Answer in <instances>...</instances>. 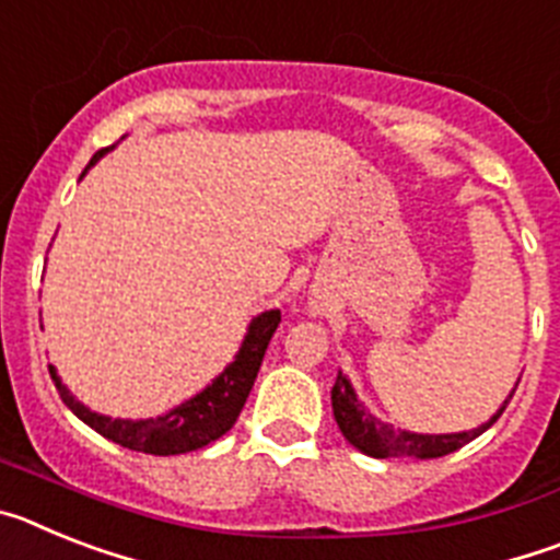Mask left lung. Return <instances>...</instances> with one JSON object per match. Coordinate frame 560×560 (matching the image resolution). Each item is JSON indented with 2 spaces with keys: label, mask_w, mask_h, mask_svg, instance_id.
Here are the masks:
<instances>
[{
  "label": "left lung",
  "mask_w": 560,
  "mask_h": 560,
  "mask_svg": "<svg viewBox=\"0 0 560 560\" xmlns=\"http://www.w3.org/2000/svg\"><path fill=\"white\" fill-rule=\"evenodd\" d=\"M518 387V381H516ZM513 393L502 400V407L491 415V420H485L482 427L468 429V432H452V434H420L409 432V429H393L389 423L375 418L364 404L355 395L353 384L345 373H336V384L330 389V404H334V418L339 432L345 434L350 446L359 448L361 454L375 459L387 457H415V459H432V457H446V454L457 452L465 443H471L474 438L491 429L499 420V415L504 412V407L511 404Z\"/></svg>",
  "instance_id": "left-lung-1"
}]
</instances>
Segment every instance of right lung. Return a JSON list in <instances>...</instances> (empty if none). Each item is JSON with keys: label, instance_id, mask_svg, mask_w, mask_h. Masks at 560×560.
I'll return each instance as SVG.
<instances>
[{"label": "right lung", "instance_id": "right-lung-1", "mask_svg": "<svg viewBox=\"0 0 560 560\" xmlns=\"http://www.w3.org/2000/svg\"><path fill=\"white\" fill-rule=\"evenodd\" d=\"M106 153L108 148L97 151L92 156V162H89V167L95 165L101 156H106ZM277 325H280V311L277 308L257 314L249 323V328H246V336L241 341V348H237L235 359L201 393L182 400L179 407H173L165 415H156V418L128 420L92 412L89 407H83L75 395L69 393L67 384H63L61 375H58V370L52 364H49V375L56 381L58 395H61L63 404L86 427H92L97 434L112 440V443H120L122 448H131V452L156 454V457L187 454L196 452V448H205L207 443L219 440L221 434H226L235 427L237 415H241L246 398H249L252 384H255L257 370H260V361H264L266 348H269Z\"/></svg>", "mask_w": 560, "mask_h": 560}]
</instances>
